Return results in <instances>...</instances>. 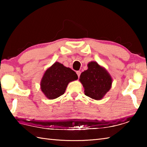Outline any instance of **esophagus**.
<instances>
[{
    "label": "esophagus",
    "instance_id": "obj_1",
    "mask_svg": "<svg viewBox=\"0 0 147 147\" xmlns=\"http://www.w3.org/2000/svg\"><path fill=\"white\" fill-rule=\"evenodd\" d=\"M76 74H77L78 76V78H79V77H80V74H81V71H76Z\"/></svg>",
    "mask_w": 147,
    "mask_h": 147
}]
</instances>
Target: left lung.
Masks as SVG:
<instances>
[{
	"label": "left lung",
	"mask_w": 147,
	"mask_h": 147,
	"mask_svg": "<svg viewBox=\"0 0 147 147\" xmlns=\"http://www.w3.org/2000/svg\"><path fill=\"white\" fill-rule=\"evenodd\" d=\"M87 65L88 69L82 73L79 80L86 96L100 100L111 88L112 77L105 68L97 62L91 61Z\"/></svg>",
	"instance_id": "obj_1"
}]
</instances>
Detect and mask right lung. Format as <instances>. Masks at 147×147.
Listing matches in <instances>:
<instances>
[{
  "label": "right lung",
  "instance_id": "1",
  "mask_svg": "<svg viewBox=\"0 0 147 147\" xmlns=\"http://www.w3.org/2000/svg\"><path fill=\"white\" fill-rule=\"evenodd\" d=\"M78 77L71 68L55 62L47 69L40 82V88L47 98L52 100L63 95L69 82Z\"/></svg>",
  "mask_w": 147,
  "mask_h": 147
}]
</instances>
